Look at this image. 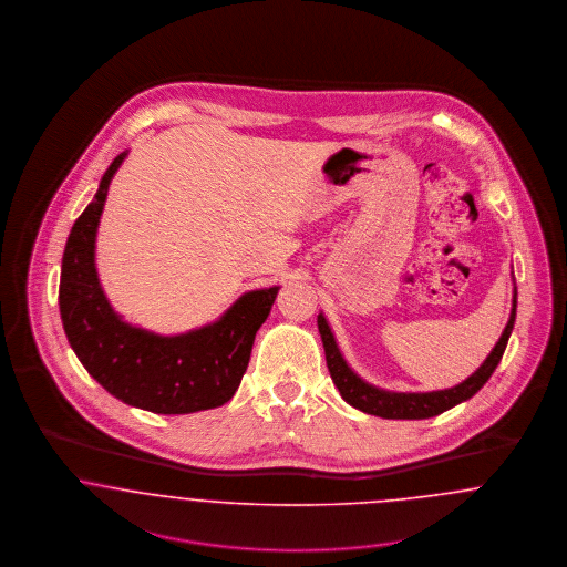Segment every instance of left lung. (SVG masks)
<instances>
[{"label":"left lung","mask_w":567,"mask_h":567,"mask_svg":"<svg viewBox=\"0 0 567 567\" xmlns=\"http://www.w3.org/2000/svg\"><path fill=\"white\" fill-rule=\"evenodd\" d=\"M514 320H516V286H514V297H512L509 320H507L499 341L495 343L493 352L477 367L476 373H472L465 382H461L458 386L433 390V392H388L382 388L371 386L369 382H364L360 375H357L350 369V364L346 362V358L341 357L324 313L318 316V328H320L322 343H324L330 378H332L334 386L339 388L341 396L352 408H357L364 414L388 417V420H422V417L437 416L450 408L472 399L477 390L488 382V378L493 375V371L497 369L499 360L506 352L507 339L514 328Z\"/></svg>","instance_id":"left-lung-1"}]
</instances>
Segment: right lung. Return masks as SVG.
<instances>
[{
	"label": "right lung",
	"instance_id": "1",
	"mask_svg": "<svg viewBox=\"0 0 567 567\" xmlns=\"http://www.w3.org/2000/svg\"><path fill=\"white\" fill-rule=\"evenodd\" d=\"M120 153L74 221L61 260L60 311L65 337L91 378L123 403L153 414H192L233 399L247 371L258 328L277 286L251 290L213 324L162 337L121 320L95 270V235Z\"/></svg>",
	"mask_w": 567,
	"mask_h": 567
}]
</instances>
